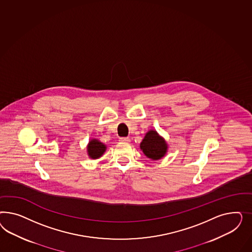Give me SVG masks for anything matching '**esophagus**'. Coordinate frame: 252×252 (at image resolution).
I'll return each mask as SVG.
<instances>
[{
    "instance_id": "obj_1",
    "label": "esophagus",
    "mask_w": 252,
    "mask_h": 252,
    "mask_svg": "<svg viewBox=\"0 0 252 252\" xmlns=\"http://www.w3.org/2000/svg\"><path fill=\"white\" fill-rule=\"evenodd\" d=\"M121 142H126V143H128L130 142V138L129 137H120V139H119Z\"/></svg>"
}]
</instances>
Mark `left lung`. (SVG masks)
<instances>
[{
  "label": "left lung",
  "instance_id": "obj_1",
  "mask_svg": "<svg viewBox=\"0 0 252 252\" xmlns=\"http://www.w3.org/2000/svg\"><path fill=\"white\" fill-rule=\"evenodd\" d=\"M140 150L151 160H158L167 153L168 144L156 130H149L139 144Z\"/></svg>",
  "mask_w": 252,
  "mask_h": 252
}]
</instances>
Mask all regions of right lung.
Segmentation results:
<instances>
[{
	"label": "right lung",
	"instance_id": "1",
	"mask_svg": "<svg viewBox=\"0 0 252 252\" xmlns=\"http://www.w3.org/2000/svg\"><path fill=\"white\" fill-rule=\"evenodd\" d=\"M107 146L97 138H92L87 146V153L93 160L100 158L106 152Z\"/></svg>",
	"mask_w": 252,
	"mask_h": 252
}]
</instances>
